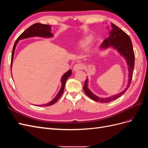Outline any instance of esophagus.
Returning <instances> with one entry per match:
<instances>
[{
  "label": "esophagus",
  "mask_w": 148,
  "mask_h": 148,
  "mask_svg": "<svg viewBox=\"0 0 148 148\" xmlns=\"http://www.w3.org/2000/svg\"><path fill=\"white\" fill-rule=\"evenodd\" d=\"M83 67V65L82 64H75L74 67H73V71H78L79 70H81L82 69Z\"/></svg>",
  "instance_id": "1"
}]
</instances>
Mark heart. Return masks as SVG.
I'll return each instance as SVG.
<instances>
[{
  "label": "heart",
  "instance_id": "heart-1",
  "mask_svg": "<svg viewBox=\"0 0 148 148\" xmlns=\"http://www.w3.org/2000/svg\"><path fill=\"white\" fill-rule=\"evenodd\" d=\"M91 42V38H87L86 39H83V41L80 42V47L82 48H86L89 44Z\"/></svg>",
  "mask_w": 148,
  "mask_h": 148
}]
</instances>
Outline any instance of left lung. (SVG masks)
Segmentation results:
<instances>
[{
  "instance_id": "obj_1",
  "label": "left lung",
  "mask_w": 148,
  "mask_h": 148,
  "mask_svg": "<svg viewBox=\"0 0 148 148\" xmlns=\"http://www.w3.org/2000/svg\"><path fill=\"white\" fill-rule=\"evenodd\" d=\"M107 28L109 31V36L103 41L100 46V49L101 50H104V49H106L109 47H112L115 50H117V52L121 56L123 57L125 60H126L129 73L128 82L127 88L122 92L109 97L104 98L97 96L91 91L90 89L88 88V78H86L83 86L84 92L91 99L96 102L102 103L109 102L117 99L127 91L131 83L134 70V65H135V53H134L131 39L129 37V36L113 23H111L110 26L107 27Z\"/></svg>"
}]
</instances>
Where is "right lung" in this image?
<instances>
[{"label":"right lung","mask_w":148,"mask_h":148,"mask_svg":"<svg viewBox=\"0 0 148 148\" xmlns=\"http://www.w3.org/2000/svg\"><path fill=\"white\" fill-rule=\"evenodd\" d=\"M53 36V34L51 33V25H43L41 23H34L33 25L26 29L24 32L22 33L20 36L17 38L16 41H15L14 46L13 47L12 53V59H11V70H12V66L13 64V56H14L15 50L16 46V44L18 42H19L20 40L24 39L29 38H33V37H41V38H50ZM71 75V70H69L68 71L62 76L61 78V83H62V86L60 89L59 92L57 93L56 96L53 98V99L47 104H44L42 105H36L37 106H42V107H46L51 106L52 104L56 103L59 99L60 96H62V94L64 92V88L65 85L66 83V82L67 79L69 78V77H70Z\"/></svg>","instance_id":"obj_1"}]
</instances>
